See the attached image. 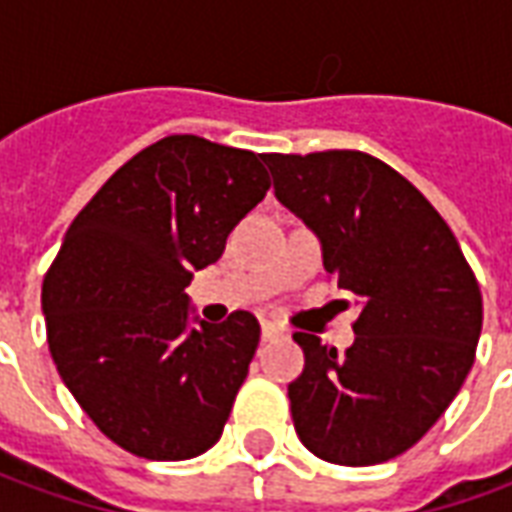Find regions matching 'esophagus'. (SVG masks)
<instances>
[{
  "mask_svg": "<svg viewBox=\"0 0 512 512\" xmlns=\"http://www.w3.org/2000/svg\"><path fill=\"white\" fill-rule=\"evenodd\" d=\"M278 335H283L281 324L270 322V319L261 322V341H272V338H278Z\"/></svg>",
  "mask_w": 512,
  "mask_h": 512,
  "instance_id": "obj_1",
  "label": "esophagus"
}]
</instances>
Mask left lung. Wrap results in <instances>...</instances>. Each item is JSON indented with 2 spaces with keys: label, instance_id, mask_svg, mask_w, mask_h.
Masks as SVG:
<instances>
[{
  "label": "left lung",
  "instance_id": "1",
  "mask_svg": "<svg viewBox=\"0 0 512 512\" xmlns=\"http://www.w3.org/2000/svg\"><path fill=\"white\" fill-rule=\"evenodd\" d=\"M275 199L322 245L324 270L357 297L354 343L294 333V431L330 464L371 466L420 442L461 390L483 297L461 245L412 182L365 152L261 155Z\"/></svg>",
  "mask_w": 512,
  "mask_h": 512
}]
</instances>
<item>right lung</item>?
<instances>
[{"mask_svg": "<svg viewBox=\"0 0 512 512\" xmlns=\"http://www.w3.org/2000/svg\"><path fill=\"white\" fill-rule=\"evenodd\" d=\"M261 155L160 138L70 223L43 281L48 349L81 409L122 450L185 461L223 434L259 322L199 319L185 289L264 199Z\"/></svg>", "mask_w": 512, "mask_h": 512, "instance_id": "right-lung-1", "label": "right lung"}]
</instances>
